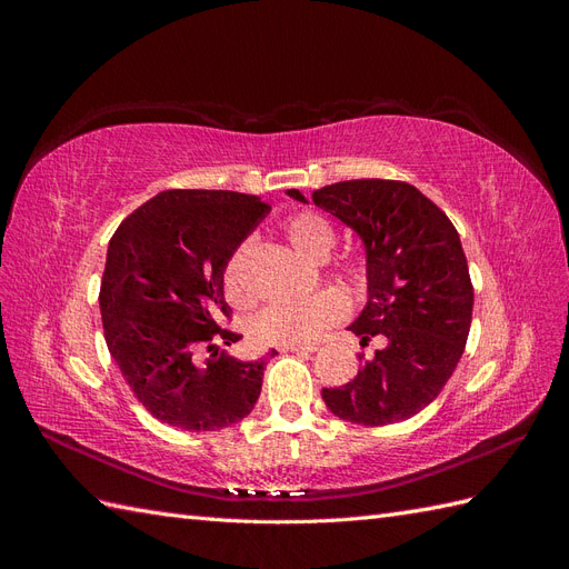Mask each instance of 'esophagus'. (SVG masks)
Wrapping results in <instances>:
<instances>
[{"label":"esophagus","mask_w":569,"mask_h":569,"mask_svg":"<svg viewBox=\"0 0 569 569\" xmlns=\"http://www.w3.org/2000/svg\"><path fill=\"white\" fill-rule=\"evenodd\" d=\"M316 349V343H284V347H280L282 353H313Z\"/></svg>","instance_id":"1"}]
</instances>
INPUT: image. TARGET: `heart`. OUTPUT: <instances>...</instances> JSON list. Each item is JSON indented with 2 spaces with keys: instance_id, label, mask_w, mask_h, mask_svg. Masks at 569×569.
<instances>
[{
  "instance_id": "heart-1",
  "label": "heart",
  "mask_w": 569,
  "mask_h": 569,
  "mask_svg": "<svg viewBox=\"0 0 569 569\" xmlns=\"http://www.w3.org/2000/svg\"><path fill=\"white\" fill-rule=\"evenodd\" d=\"M282 232L287 242L297 251L325 258L335 247V230L322 216L303 211L289 216L282 222ZM239 270H242V251H234L230 261L226 263V289L232 299L242 295V284H239ZM341 280L351 284L366 282L363 266H341L337 270ZM349 313V299L341 295L339 289H320L311 297L291 299V301H274L256 311L251 318V335L261 343H272V347H284V343H311L322 337L325 330L332 325L341 322Z\"/></svg>"
}]
</instances>
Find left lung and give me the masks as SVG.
<instances>
[{"instance_id":"obj_1","label":"left lung","mask_w":569,"mask_h":569,"mask_svg":"<svg viewBox=\"0 0 569 569\" xmlns=\"http://www.w3.org/2000/svg\"><path fill=\"white\" fill-rule=\"evenodd\" d=\"M287 194L306 203L299 189ZM313 203L366 244L368 303L349 330L360 347L377 335L387 339L351 382L322 389V401L337 418L366 427L408 420L451 380L470 335L475 289L458 230L399 180L335 182L316 189Z\"/></svg>"}]
</instances>
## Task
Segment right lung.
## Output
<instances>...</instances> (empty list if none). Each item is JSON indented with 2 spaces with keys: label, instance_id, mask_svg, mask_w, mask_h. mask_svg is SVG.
Wrapping results in <instances>:
<instances>
[{
  "label": "right lung",
  "instance_id": "1",
  "mask_svg": "<svg viewBox=\"0 0 569 569\" xmlns=\"http://www.w3.org/2000/svg\"><path fill=\"white\" fill-rule=\"evenodd\" d=\"M268 211L253 194L166 189L111 237L99 289L107 347L137 401L170 427L216 432L261 393L266 360L244 363L213 341L242 337L218 325L230 318L222 272ZM201 348L214 356L199 361Z\"/></svg>",
  "mask_w": 569,
  "mask_h": 569
}]
</instances>
